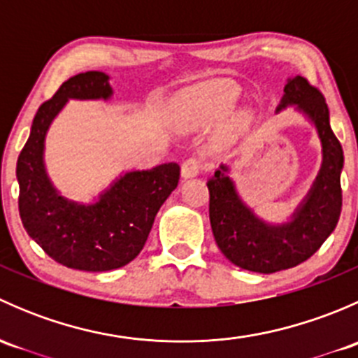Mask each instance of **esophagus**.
<instances>
[{
    "instance_id": "obj_1",
    "label": "esophagus",
    "mask_w": 358,
    "mask_h": 358,
    "mask_svg": "<svg viewBox=\"0 0 358 358\" xmlns=\"http://www.w3.org/2000/svg\"><path fill=\"white\" fill-rule=\"evenodd\" d=\"M201 168H202V164H201L199 159H197V157H189L182 164V176L185 180L187 178H194V176L199 175Z\"/></svg>"
}]
</instances>
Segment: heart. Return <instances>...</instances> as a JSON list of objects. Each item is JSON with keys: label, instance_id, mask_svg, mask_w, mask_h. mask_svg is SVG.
Listing matches in <instances>:
<instances>
[{"label": "heart", "instance_id": "heart-1", "mask_svg": "<svg viewBox=\"0 0 358 358\" xmlns=\"http://www.w3.org/2000/svg\"><path fill=\"white\" fill-rule=\"evenodd\" d=\"M237 103V92L223 90V92L209 93L201 96L192 106L183 112V122L187 126H208L223 121L232 114Z\"/></svg>", "mask_w": 358, "mask_h": 358}]
</instances>
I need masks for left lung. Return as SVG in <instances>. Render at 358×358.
I'll list each match as a JSON object with an SVG mask.
<instances>
[{
	"mask_svg": "<svg viewBox=\"0 0 358 358\" xmlns=\"http://www.w3.org/2000/svg\"><path fill=\"white\" fill-rule=\"evenodd\" d=\"M294 107L317 129L322 164L312 187L287 222L259 218L243 201L227 164L208 180L209 222L220 251L229 262L249 272L273 273L292 268L324 244L338 225L341 213L343 149L331 129L326 99L305 78L287 79L275 112Z\"/></svg>",
	"mask_w": 358,
	"mask_h": 358,
	"instance_id": "left-lung-1",
	"label": "left lung"
}]
</instances>
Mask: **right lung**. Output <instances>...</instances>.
<instances>
[{"label": "right lung", "instance_id": "right-lung-1", "mask_svg": "<svg viewBox=\"0 0 358 358\" xmlns=\"http://www.w3.org/2000/svg\"><path fill=\"white\" fill-rule=\"evenodd\" d=\"M109 79L99 71L67 79L36 112L17 161L24 229L50 258L85 272H107L135 259L159 208L180 180V166L166 162L122 173L88 204L67 199L55 189L45 166L46 133L69 100H109L114 93Z\"/></svg>", "mask_w": 358, "mask_h": 358}]
</instances>
